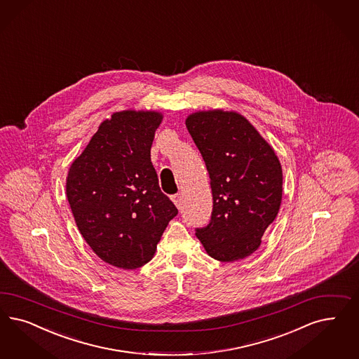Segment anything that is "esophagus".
I'll list each match as a JSON object with an SVG mask.
<instances>
[{"mask_svg": "<svg viewBox=\"0 0 359 359\" xmlns=\"http://www.w3.org/2000/svg\"><path fill=\"white\" fill-rule=\"evenodd\" d=\"M172 201L174 202V205L177 206L178 208H181V205H182V194H174V196H172Z\"/></svg>", "mask_w": 359, "mask_h": 359, "instance_id": "34e87169", "label": "esophagus"}]
</instances>
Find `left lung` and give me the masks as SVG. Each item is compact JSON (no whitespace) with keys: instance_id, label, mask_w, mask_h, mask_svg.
<instances>
[{"instance_id":"left-lung-1","label":"left lung","mask_w":359,"mask_h":359,"mask_svg":"<svg viewBox=\"0 0 359 359\" xmlns=\"http://www.w3.org/2000/svg\"><path fill=\"white\" fill-rule=\"evenodd\" d=\"M186 127L206 163L212 212L196 235L219 262L255 252L275 220L283 197V170L275 151L238 112L199 111Z\"/></svg>"}]
</instances>
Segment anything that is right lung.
<instances>
[{"label": "right lung", "instance_id": "1", "mask_svg": "<svg viewBox=\"0 0 359 359\" xmlns=\"http://www.w3.org/2000/svg\"><path fill=\"white\" fill-rule=\"evenodd\" d=\"M161 121L156 111L115 112L69 168L66 193L81 236L117 268L136 269L151 262L178 214L151 161Z\"/></svg>", "mask_w": 359, "mask_h": 359}]
</instances>
